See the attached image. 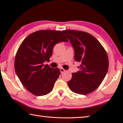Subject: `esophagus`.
Returning a JSON list of instances; mask_svg holds the SVG:
<instances>
[{
  "label": "esophagus",
  "mask_w": 123,
  "mask_h": 123,
  "mask_svg": "<svg viewBox=\"0 0 123 123\" xmlns=\"http://www.w3.org/2000/svg\"><path fill=\"white\" fill-rule=\"evenodd\" d=\"M64 72H66L65 69H63V68H60V72H61V73H64Z\"/></svg>",
  "instance_id": "obj_1"
}]
</instances>
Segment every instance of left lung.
<instances>
[{"instance_id":"8db88e82","label":"left lung","mask_w":123,"mask_h":123,"mask_svg":"<svg viewBox=\"0 0 123 123\" xmlns=\"http://www.w3.org/2000/svg\"><path fill=\"white\" fill-rule=\"evenodd\" d=\"M74 48L75 61L80 62V70L72 73L67 82L70 90L85 95L95 91L103 82L109 68V58L100 43L88 33L62 31Z\"/></svg>"}]
</instances>
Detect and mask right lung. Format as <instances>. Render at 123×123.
I'll return each instance as SVG.
<instances>
[{
    "label": "right lung",
    "mask_w": 123,
    "mask_h": 123,
    "mask_svg": "<svg viewBox=\"0 0 123 123\" xmlns=\"http://www.w3.org/2000/svg\"><path fill=\"white\" fill-rule=\"evenodd\" d=\"M68 41L61 31L46 30L33 32L22 42L16 55L14 69L22 85L32 94L42 96L53 90L60 70L44 63L50 61L57 43Z\"/></svg>",
    "instance_id": "obj_1"
}]
</instances>
